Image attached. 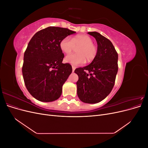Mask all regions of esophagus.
Returning a JSON list of instances; mask_svg holds the SVG:
<instances>
[{"instance_id": "obj_1", "label": "esophagus", "mask_w": 148, "mask_h": 148, "mask_svg": "<svg viewBox=\"0 0 148 148\" xmlns=\"http://www.w3.org/2000/svg\"><path fill=\"white\" fill-rule=\"evenodd\" d=\"M75 70V66H72V71H73V72H74Z\"/></svg>"}]
</instances>
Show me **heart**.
Instances as JSON below:
<instances>
[{
  "mask_svg": "<svg viewBox=\"0 0 148 148\" xmlns=\"http://www.w3.org/2000/svg\"><path fill=\"white\" fill-rule=\"evenodd\" d=\"M91 37L87 35H77L71 39L66 36L62 40L60 43V47L62 51L65 53H69L73 51L75 47H79L77 49V53L67 55L65 61L73 66L82 65L85 62H90L95 59L97 53V47Z\"/></svg>",
  "mask_w": 148,
  "mask_h": 148,
  "instance_id": "heart-1",
  "label": "heart"
}]
</instances>
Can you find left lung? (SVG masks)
<instances>
[{"instance_id":"1","label":"left lung","mask_w":148,"mask_h":148,"mask_svg":"<svg viewBox=\"0 0 148 148\" xmlns=\"http://www.w3.org/2000/svg\"><path fill=\"white\" fill-rule=\"evenodd\" d=\"M88 34L96 40V56L90 64L77 69L75 72L78 76L79 99L84 103L95 104L104 99L114 86L118 71V53L110 40L100 33L94 31Z\"/></svg>"}]
</instances>
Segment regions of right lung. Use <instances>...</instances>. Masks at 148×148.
<instances>
[{
  "instance_id": "right-lung-1",
  "label": "right lung",
  "mask_w": 148,
  "mask_h": 148,
  "mask_svg": "<svg viewBox=\"0 0 148 148\" xmlns=\"http://www.w3.org/2000/svg\"><path fill=\"white\" fill-rule=\"evenodd\" d=\"M76 32L49 26L36 33L24 53L22 73L26 89L35 99L52 102L62 95V86L72 72L69 64H63L60 41Z\"/></svg>"
}]
</instances>
